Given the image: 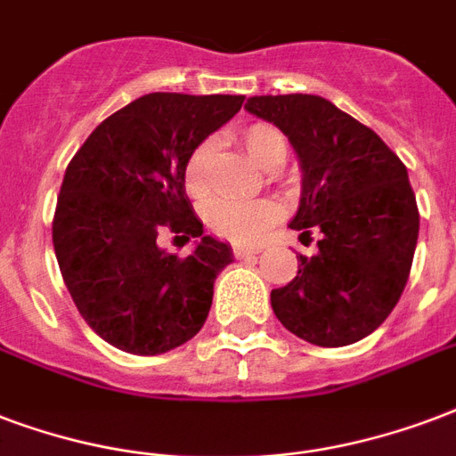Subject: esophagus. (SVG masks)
<instances>
[{"instance_id": "1", "label": "esophagus", "mask_w": 456, "mask_h": 456, "mask_svg": "<svg viewBox=\"0 0 456 456\" xmlns=\"http://www.w3.org/2000/svg\"><path fill=\"white\" fill-rule=\"evenodd\" d=\"M236 258H251V256H258L260 248H248V246H234L232 248Z\"/></svg>"}]
</instances>
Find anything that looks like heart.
Wrapping results in <instances>:
<instances>
[{
    "label": "heart",
    "mask_w": 456,
    "mask_h": 456,
    "mask_svg": "<svg viewBox=\"0 0 456 456\" xmlns=\"http://www.w3.org/2000/svg\"><path fill=\"white\" fill-rule=\"evenodd\" d=\"M241 145L246 155L265 172H273L287 159V138L273 124H251L241 131ZM215 141L205 138L191 151L183 165V186L193 198L208 196V162L213 158ZM280 217V210L273 200H215L205 208V222L215 234L234 243H253L265 234Z\"/></svg>",
    "instance_id": "obj_1"
}]
</instances>
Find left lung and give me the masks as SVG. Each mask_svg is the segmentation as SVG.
Here are the masks:
<instances>
[{
  "instance_id": "8db88e82",
  "label": "left lung",
  "mask_w": 456,
  "mask_h": 456,
  "mask_svg": "<svg viewBox=\"0 0 456 456\" xmlns=\"http://www.w3.org/2000/svg\"><path fill=\"white\" fill-rule=\"evenodd\" d=\"M246 110L273 121L301 162V205L291 229L321 232L273 289L277 321L305 342L346 346L378 330L397 305L419 241V208L404 162L373 128L318 95H256Z\"/></svg>"
}]
</instances>
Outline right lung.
<instances>
[{"instance_id":"1","label":"right lung","mask_w":456,"mask_h":456,"mask_svg":"<svg viewBox=\"0 0 456 456\" xmlns=\"http://www.w3.org/2000/svg\"><path fill=\"white\" fill-rule=\"evenodd\" d=\"M243 100L138 97L107 117L66 167L52 220L59 270L83 321L121 352L165 354L203 328L232 248L203 234L183 165ZM162 231L201 241L182 259L159 248Z\"/></svg>"}]
</instances>
